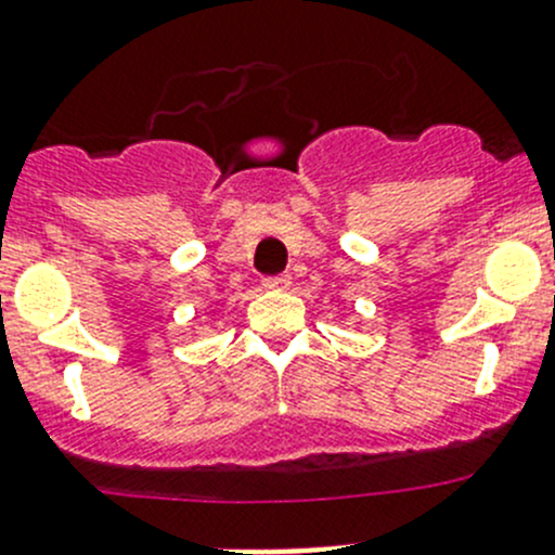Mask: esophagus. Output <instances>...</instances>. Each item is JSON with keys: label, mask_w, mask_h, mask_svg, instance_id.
Returning <instances> with one entry per match:
<instances>
[{"label": "esophagus", "mask_w": 555, "mask_h": 555, "mask_svg": "<svg viewBox=\"0 0 555 555\" xmlns=\"http://www.w3.org/2000/svg\"><path fill=\"white\" fill-rule=\"evenodd\" d=\"M289 284H293V279H289L287 273H282V276H268L266 279L268 289H289Z\"/></svg>", "instance_id": "esophagus-1"}]
</instances>
